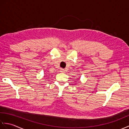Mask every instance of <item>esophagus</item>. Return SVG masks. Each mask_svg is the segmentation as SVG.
<instances>
[{
  "instance_id": "34e87169",
  "label": "esophagus",
  "mask_w": 129,
  "mask_h": 129,
  "mask_svg": "<svg viewBox=\"0 0 129 129\" xmlns=\"http://www.w3.org/2000/svg\"><path fill=\"white\" fill-rule=\"evenodd\" d=\"M60 72H61V73H65V70L64 69H60Z\"/></svg>"
}]
</instances>
